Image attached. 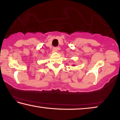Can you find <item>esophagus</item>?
<instances>
[{"label":"esophagus","instance_id":"obj_1","mask_svg":"<svg viewBox=\"0 0 120 120\" xmlns=\"http://www.w3.org/2000/svg\"><path fill=\"white\" fill-rule=\"evenodd\" d=\"M59 49V48H57V47H54L53 48V51L54 52H57L58 51V50Z\"/></svg>","mask_w":120,"mask_h":120}]
</instances>
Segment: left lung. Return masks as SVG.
I'll return each instance as SVG.
<instances>
[{"label":"left lung","mask_w":120,"mask_h":120,"mask_svg":"<svg viewBox=\"0 0 120 120\" xmlns=\"http://www.w3.org/2000/svg\"><path fill=\"white\" fill-rule=\"evenodd\" d=\"M75 66V65H74V64H73V66Z\"/></svg>","instance_id":"8db88e82"}]
</instances>
